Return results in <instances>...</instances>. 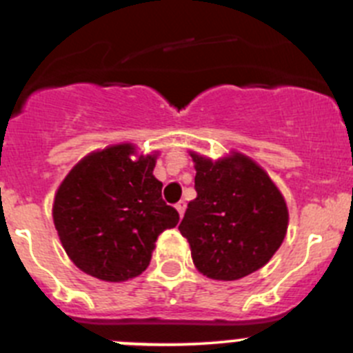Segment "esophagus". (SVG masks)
Wrapping results in <instances>:
<instances>
[{
  "instance_id": "esophagus-1",
  "label": "esophagus",
  "mask_w": 353,
  "mask_h": 353,
  "mask_svg": "<svg viewBox=\"0 0 353 353\" xmlns=\"http://www.w3.org/2000/svg\"><path fill=\"white\" fill-rule=\"evenodd\" d=\"M176 211H179V214L180 216H183V213H185V208H187V204L183 203V201H180V203H176Z\"/></svg>"
}]
</instances>
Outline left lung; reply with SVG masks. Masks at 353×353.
Instances as JSON below:
<instances>
[{
    "label": "left lung",
    "mask_w": 353,
    "mask_h": 353,
    "mask_svg": "<svg viewBox=\"0 0 353 353\" xmlns=\"http://www.w3.org/2000/svg\"><path fill=\"white\" fill-rule=\"evenodd\" d=\"M197 197L179 230L197 270L214 281H237L263 267L288 232L286 201L267 171L232 152L213 161L190 152Z\"/></svg>",
    "instance_id": "8db88e82"
}]
</instances>
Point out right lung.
<instances>
[{
  "label": "right lung",
  "instance_id": "obj_1",
  "mask_svg": "<svg viewBox=\"0 0 353 353\" xmlns=\"http://www.w3.org/2000/svg\"><path fill=\"white\" fill-rule=\"evenodd\" d=\"M157 154L117 143L90 152L67 173L53 201V223L72 263L107 283H123L150 263L161 232L179 211L161 196Z\"/></svg>",
  "mask_w": 353,
  "mask_h": 353
}]
</instances>
